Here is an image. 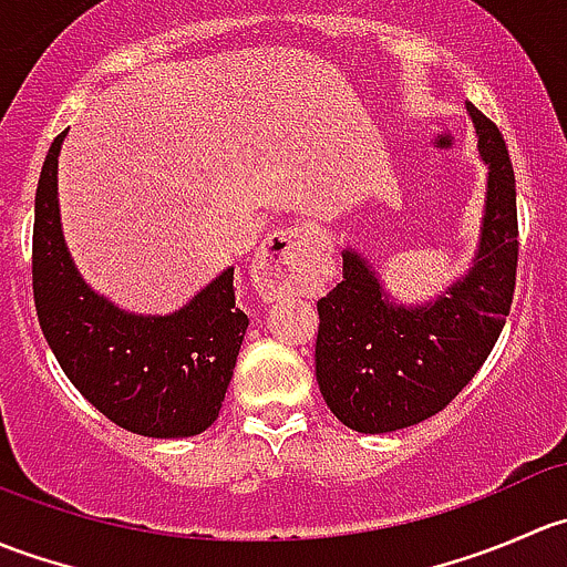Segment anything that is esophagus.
<instances>
[{"instance_id": "esophagus-1", "label": "esophagus", "mask_w": 567, "mask_h": 567, "mask_svg": "<svg viewBox=\"0 0 567 567\" xmlns=\"http://www.w3.org/2000/svg\"><path fill=\"white\" fill-rule=\"evenodd\" d=\"M320 233L316 225H293L274 233L257 255V268L274 290H296L318 260Z\"/></svg>"}]
</instances>
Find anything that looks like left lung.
Listing matches in <instances>:
<instances>
[{
  "mask_svg": "<svg viewBox=\"0 0 567 567\" xmlns=\"http://www.w3.org/2000/svg\"><path fill=\"white\" fill-rule=\"evenodd\" d=\"M488 164L474 266L427 307H394L375 271L342 255V282L318 301L316 375L331 414L359 433L416 425L453 403L499 340L516 290V177L494 120L466 104Z\"/></svg>",
  "mask_w": 567,
  "mask_h": 567,
  "instance_id": "left-lung-1",
  "label": "left lung"
}]
</instances>
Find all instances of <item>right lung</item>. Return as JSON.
Masks as SVG:
<instances>
[{
  "instance_id": "obj_1",
  "label": "right lung",
  "mask_w": 567,
  "mask_h": 567,
  "mask_svg": "<svg viewBox=\"0 0 567 567\" xmlns=\"http://www.w3.org/2000/svg\"><path fill=\"white\" fill-rule=\"evenodd\" d=\"M62 136L40 169L32 227V293L43 337L71 384L114 425L153 439L197 436L219 416L249 326L236 307L233 268L164 318L128 316L93 293L60 230Z\"/></svg>"
}]
</instances>
